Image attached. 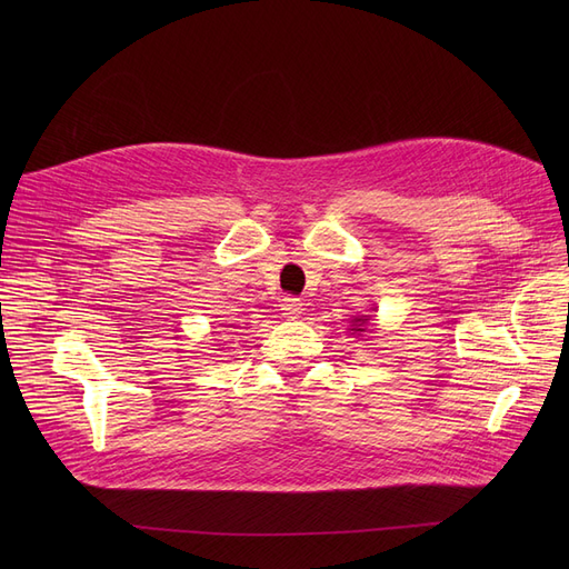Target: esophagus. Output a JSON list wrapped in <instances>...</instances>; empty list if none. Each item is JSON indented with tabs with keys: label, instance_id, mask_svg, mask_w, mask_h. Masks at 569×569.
Segmentation results:
<instances>
[{
	"label": "esophagus",
	"instance_id": "esophagus-1",
	"mask_svg": "<svg viewBox=\"0 0 569 569\" xmlns=\"http://www.w3.org/2000/svg\"><path fill=\"white\" fill-rule=\"evenodd\" d=\"M302 307L305 305L300 297H283V302H281V311L286 318H300V313L305 311Z\"/></svg>",
	"mask_w": 569,
	"mask_h": 569
}]
</instances>
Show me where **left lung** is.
<instances>
[{"label": "left lung", "instance_id": "1", "mask_svg": "<svg viewBox=\"0 0 569 569\" xmlns=\"http://www.w3.org/2000/svg\"><path fill=\"white\" fill-rule=\"evenodd\" d=\"M369 318H371V316H357V318L352 320V332H365V325L369 322Z\"/></svg>", "mask_w": 569, "mask_h": 569}]
</instances>
